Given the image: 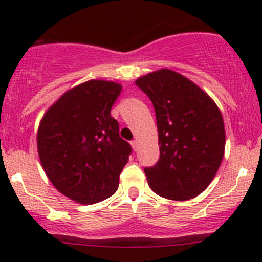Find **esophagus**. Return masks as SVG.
<instances>
[{
  "label": "esophagus",
  "mask_w": 262,
  "mask_h": 262,
  "mask_svg": "<svg viewBox=\"0 0 262 262\" xmlns=\"http://www.w3.org/2000/svg\"><path fill=\"white\" fill-rule=\"evenodd\" d=\"M130 144H132V148H133L134 150H137V148H138V142H137V141H132Z\"/></svg>",
  "instance_id": "34e87169"
}]
</instances>
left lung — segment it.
<instances>
[{
    "label": "left lung",
    "mask_w": 262,
    "mask_h": 262,
    "mask_svg": "<svg viewBox=\"0 0 262 262\" xmlns=\"http://www.w3.org/2000/svg\"><path fill=\"white\" fill-rule=\"evenodd\" d=\"M136 84L150 99L157 120L160 160L144 168L148 185L170 200L198 196L223 160L221 110L198 84L167 68L142 76Z\"/></svg>",
    "instance_id": "obj_1"
}]
</instances>
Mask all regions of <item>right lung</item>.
<instances>
[{
  "mask_svg": "<svg viewBox=\"0 0 262 262\" xmlns=\"http://www.w3.org/2000/svg\"><path fill=\"white\" fill-rule=\"evenodd\" d=\"M121 91L113 81L90 80L62 95L38 128V153L55 189L80 204H95L118 190L132 147L110 115Z\"/></svg>",
  "mask_w": 262,
  "mask_h": 262,
  "instance_id": "obj_1",
  "label": "right lung"
}]
</instances>
